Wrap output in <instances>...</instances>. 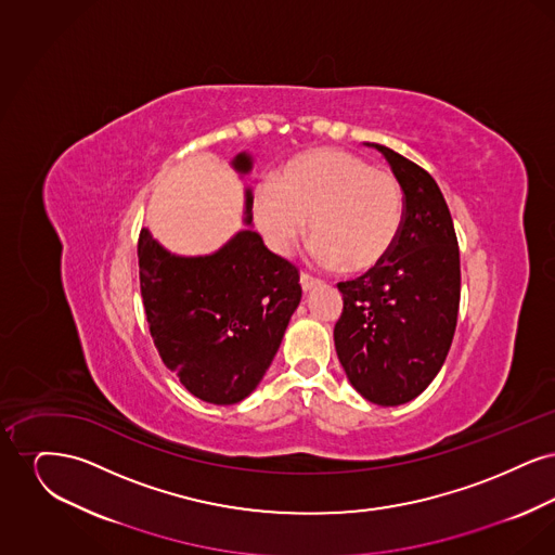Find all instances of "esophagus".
<instances>
[{
    "label": "esophagus",
    "mask_w": 555,
    "mask_h": 555,
    "mask_svg": "<svg viewBox=\"0 0 555 555\" xmlns=\"http://www.w3.org/2000/svg\"><path fill=\"white\" fill-rule=\"evenodd\" d=\"M299 283H301V289L304 291H312L314 287L320 285V281L314 279V276H310L308 272H301V276H299Z\"/></svg>",
    "instance_id": "esophagus-1"
}]
</instances>
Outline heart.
Here are the masks:
<instances>
[{
  "instance_id": "heart-1",
  "label": "heart",
  "mask_w": 555,
  "mask_h": 555,
  "mask_svg": "<svg viewBox=\"0 0 555 555\" xmlns=\"http://www.w3.org/2000/svg\"><path fill=\"white\" fill-rule=\"evenodd\" d=\"M254 216L268 245L287 256L306 229L324 266L362 272L380 264L403 224L396 175L344 150H317L287 162L272 185L256 189Z\"/></svg>"
}]
</instances>
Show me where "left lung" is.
I'll return each mask as SVG.
<instances>
[{"instance_id":"1","label":"left lung","mask_w":555,"mask_h":555,"mask_svg":"<svg viewBox=\"0 0 555 555\" xmlns=\"http://www.w3.org/2000/svg\"><path fill=\"white\" fill-rule=\"evenodd\" d=\"M403 191V224L389 256L337 283L344 312L335 349L358 393L378 405L421 396L448 358L460 308V247L435 179L374 143Z\"/></svg>"}]
</instances>
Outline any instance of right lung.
Segmentation results:
<instances>
[{"instance_id":"1","label":"right lung","mask_w":555,"mask_h":555,"mask_svg":"<svg viewBox=\"0 0 555 555\" xmlns=\"http://www.w3.org/2000/svg\"><path fill=\"white\" fill-rule=\"evenodd\" d=\"M235 168L247 172L245 154ZM247 191V222L251 211ZM147 326L164 366L186 391L229 405L249 396L270 366L301 299L299 270L241 231L206 258H179L143 229L137 243Z\"/></svg>"}]
</instances>
